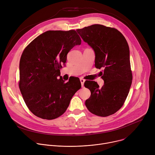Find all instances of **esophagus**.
Instances as JSON below:
<instances>
[{
    "instance_id": "34e87169",
    "label": "esophagus",
    "mask_w": 155,
    "mask_h": 155,
    "mask_svg": "<svg viewBox=\"0 0 155 155\" xmlns=\"http://www.w3.org/2000/svg\"><path fill=\"white\" fill-rule=\"evenodd\" d=\"M80 82H81V86H82V87H83V86H84V83L85 80H84L83 78H80Z\"/></svg>"
}]
</instances>
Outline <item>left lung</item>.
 <instances>
[{
  "label": "left lung",
  "mask_w": 155,
  "mask_h": 155,
  "mask_svg": "<svg viewBox=\"0 0 155 155\" xmlns=\"http://www.w3.org/2000/svg\"><path fill=\"white\" fill-rule=\"evenodd\" d=\"M77 32L94 51L95 67L104 69L101 78L104 84L101 88L94 81L84 82V86L91 91L85 105L96 115H111L124 104L132 84L127 42L119 31L101 25L77 29Z\"/></svg>",
  "instance_id": "8db88e82"
}]
</instances>
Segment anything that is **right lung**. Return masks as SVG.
<instances>
[{
	"instance_id": "1",
	"label": "right lung",
	"mask_w": 155,
	"mask_h": 155,
	"mask_svg": "<svg viewBox=\"0 0 155 155\" xmlns=\"http://www.w3.org/2000/svg\"><path fill=\"white\" fill-rule=\"evenodd\" d=\"M75 31H48L33 40L22 53L19 87L30 111L35 116L53 120L62 115L75 93L79 80L64 83L60 76L62 64L75 45L81 44Z\"/></svg>"
}]
</instances>
